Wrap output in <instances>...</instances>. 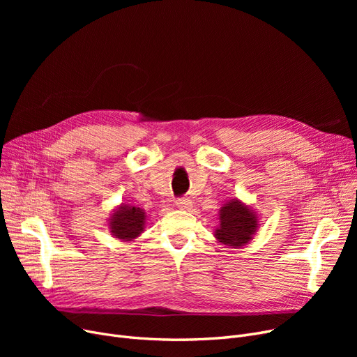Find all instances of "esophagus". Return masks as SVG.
Listing matches in <instances>:
<instances>
[{
	"label": "esophagus",
	"mask_w": 357,
	"mask_h": 357,
	"mask_svg": "<svg viewBox=\"0 0 357 357\" xmlns=\"http://www.w3.org/2000/svg\"><path fill=\"white\" fill-rule=\"evenodd\" d=\"M191 205H192V202L188 198H179V199H176V207L181 208V210H190Z\"/></svg>",
	"instance_id": "34e87169"
}]
</instances>
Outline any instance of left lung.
<instances>
[{"instance_id":"obj_1","label":"left lung","mask_w":357,"mask_h":357,"mask_svg":"<svg viewBox=\"0 0 357 357\" xmlns=\"http://www.w3.org/2000/svg\"><path fill=\"white\" fill-rule=\"evenodd\" d=\"M218 215L220 226L215 229L214 237L227 248L237 249L249 245L259 229L256 211L237 198L222 204Z\"/></svg>"}]
</instances>
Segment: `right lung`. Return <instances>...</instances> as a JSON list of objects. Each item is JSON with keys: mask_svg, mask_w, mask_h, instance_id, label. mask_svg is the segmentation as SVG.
Returning a JSON list of instances; mask_svg holds the SVG:
<instances>
[{"mask_svg": "<svg viewBox=\"0 0 357 357\" xmlns=\"http://www.w3.org/2000/svg\"><path fill=\"white\" fill-rule=\"evenodd\" d=\"M146 227V213L140 207L121 204L108 218L111 234L121 241H133Z\"/></svg>", "mask_w": 357, "mask_h": 357, "instance_id": "add662e5", "label": "right lung"}]
</instances>
